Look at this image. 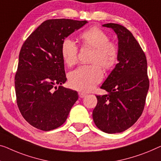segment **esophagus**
<instances>
[{"instance_id": "34e87169", "label": "esophagus", "mask_w": 161, "mask_h": 161, "mask_svg": "<svg viewBox=\"0 0 161 161\" xmlns=\"http://www.w3.org/2000/svg\"><path fill=\"white\" fill-rule=\"evenodd\" d=\"M79 96H80L81 98H83V97H86V96H87V94H86V93H84L82 92H79Z\"/></svg>"}]
</instances>
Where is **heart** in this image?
<instances>
[{"label": "heart", "mask_w": 161, "mask_h": 161, "mask_svg": "<svg viewBox=\"0 0 161 161\" xmlns=\"http://www.w3.org/2000/svg\"><path fill=\"white\" fill-rule=\"evenodd\" d=\"M80 39L85 47L93 49L91 65H82L71 71L69 80L71 87L80 92H89L103 77L100 65L105 69L115 65L119 51L116 45L109 41L108 35L101 29L93 27L83 32ZM61 56L68 66L77 61L78 47L73 40L66 38L61 44Z\"/></svg>", "instance_id": "1"}]
</instances>
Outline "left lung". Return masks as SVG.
<instances>
[{"mask_svg": "<svg viewBox=\"0 0 161 161\" xmlns=\"http://www.w3.org/2000/svg\"><path fill=\"white\" fill-rule=\"evenodd\" d=\"M118 37L116 64L100 88L108 94L97 95L92 118L98 129L108 134L126 130L142 114L149 89L145 53L130 31L118 24H105Z\"/></svg>", "mask_w": 161, "mask_h": 161, "instance_id": "left-lung-1", "label": "left lung"}]
</instances>
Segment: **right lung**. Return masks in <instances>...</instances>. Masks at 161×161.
Wrapping results in <instances>:
<instances>
[{
    "label": "right lung",
    "instance_id": "right-lung-1",
    "mask_svg": "<svg viewBox=\"0 0 161 161\" xmlns=\"http://www.w3.org/2000/svg\"><path fill=\"white\" fill-rule=\"evenodd\" d=\"M87 23L68 19L46 20L21 47L15 75L16 102L22 116L35 128L50 131L61 126L78 99L76 91L61 86L66 81L61 44ZM56 84L60 85L58 88Z\"/></svg>",
    "mask_w": 161,
    "mask_h": 161
}]
</instances>
